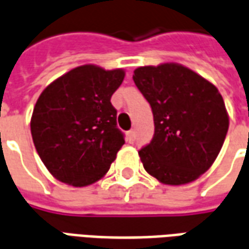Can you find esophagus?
I'll list each match as a JSON object with an SVG mask.
<instances>
[{"mask_svg": "<svg viewBox=\"0 0 249 249\" xmlns=\"http://www.w3.org/2000/svg\"><path fill=\"white\" fill-rule=\"evenodd\" d=\"M128 137H129V140H133V139H135V130H129V132H128Z\"/></svg>", "mask_w": 249, "mask_h": 249, "instance_id": "1", "label": "esophagus"}]
</instances>
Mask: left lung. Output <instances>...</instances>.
Returning <instances> with one entry per match:
<instances>
[{
	"mask_svg": "<svg viewBox=\"0 0 249 249\" xmlns=\"http://www.w3.org/2000/svg\"><path fill=\"white\" fill-rule=\"evenodd\" d=\"M133 81L155 121L151 144L139 151L145 171L167 185L192 183L213 164L228 132L219 89L176 62L140 66Z\"/></svg>",
	"mask_w": 249,
	"mask_h": 249,
	"instance_id": "1",
	"label": "left lung"
}]
</instances>
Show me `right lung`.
Returning <instances> with one entry per match:
<instances>
[{"mask_svg":"<svg viewBox=\"0 0 249 249\" xmlns=\"http://www.w3.org/2000/svg\"><path fill=\"white\" fill-rule=\"evenodd\" d=\"M124 77V69L87 64L58 77L40 94L30 120L32 137L44 165L61 183H96L124 145L110 104Z\"/></svg>","mask_w":249,"mask_h":249,"instance_id":"right-lung-1","label":"right lung"}]
</instances>
